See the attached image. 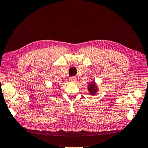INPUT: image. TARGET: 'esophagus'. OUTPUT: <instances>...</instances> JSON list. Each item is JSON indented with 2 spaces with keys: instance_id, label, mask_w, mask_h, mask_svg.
I'll list each match as a JSON object with an SVG mask.
<instances>
[{
  "instance_id": "34e87169",
  "label": "esophagus",
  "mask_w": 148,
  "mask_h": 148,
  "mask_svg": "<svg viewBox=\"0 0 148 148\" xmlns=\"http://www.w3.org/2000/svg\"><path fill=\"white\" fill-rule=\"evenodd\" d=\"M76 78L74 77V76H72V77L70 78V81L72 82H76Z\"/></svg>"
}]
</instances>
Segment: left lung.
<instances>
[{"instance_id": "obj_1", "label": "left lung", "mask_w": 148, "mask_h": 148, "mask_svg": "<svg viewBox=\"0 0 148 148\" xmlns=\"http://www.w3.org/2000/svg\"><path fill=\"white\" fill-rule=\"evenodd\" d=\"M88 90L91 92V95H94L96 92V88L95 86V83H91L88 85Z\"/></svg>"}]
</instances>
